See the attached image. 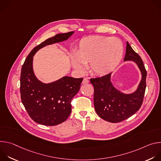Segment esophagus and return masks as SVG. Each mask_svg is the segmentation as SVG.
<instances>
[{"label": "esophagus", "instance_id": "34e87169", "mask_svg": "<svg viewBox=\"0 0 161 161\" xmlns=\"http://www.w3.org/2000/svg\"><path fill=\"white\" fill-rule=\"evenodd\" d=\"M89 83V80L88 78H84L83 81H82V83L83 84H86V83Z\"/></svg>", "mask_w": 161, "mask_h": 161}]
</instances>
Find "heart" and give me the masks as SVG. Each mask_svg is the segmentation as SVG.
Listing matches in <instances>:
<instances>
[{
    "label": "heart",
    "instance_id": "b5f03b06",
    "mask_svg": "<svg viewBox=\"0 0 161 161\" xmlns=\"http://www.w3.org/2000/svg\"><path fill=\"white\" fill-rule=\"evenodd\" d=\"M124 54L122 41L114 37L89 36L82 39L71 56L73 67L80 73L85 71L89 63L91 72L96 75L104 76L115 69Z\"/></svg>",
    "mask_w": 161,
    "mask_h": 161
}]
</instances>
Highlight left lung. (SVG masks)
<instances>
[{
	"label": "left lung",
	"mask_w": 161,
	"mask_h": 161,
	"mask_svg": "<svg viewBox=\"0 0 161 161\" xmlns=\"http://www.w3.org/2000/svg\"><path fill=\"white\" fill-rule=\"evenodd\" d=\"M124 60L134 62L141 71L142 80L134 92L125 94L114 87L111 81V73L90 79L94 88L95 110L101 119L111 123L122 122L138 111L145 95L147 78L145 67L140 55L133 50L128 42Z\"/></svg>",
	"instance_id": "obj_1"
}]
</instances>
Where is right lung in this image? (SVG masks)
Returning a JSON list of instances; mask_svg holds the SVG:
<instances>
[{"label":"right lung","mask_w":161,"mask_h":161,"mask_svg":"<svg viewBox=\"0 0 161 161\" xmlns=\"http://www.w3.org/2000/svg\"><path fill=\"white\" fill-rule=\"evenodd\" d=\"M73 33L58 34L44 41L31 52L21 67V102L37 124L53 126L65 121L71 112V100L79 91L83 78L64 76L52 83H42L34 73L33 57L42 48L66 41Z\"/></svg>","instance_id":"obj_1"}]
</instances>
